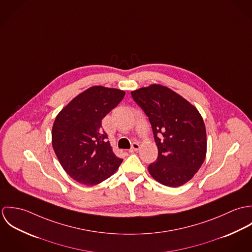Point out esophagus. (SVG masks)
Returning <instances> with one entry per match:
<instances>
[{
	"label": "esophagus",
	"instance_id": "1",
	"mask_svg": "<svg viewBox=\"0 0 252 252\" xmlns=\"http://www.w3.org/2000/svg\"><path fill=\"white\" fill-rule=\"evenodd\" d=\"M140 149V144H138V143H133L132 144V147L130 148V150H129V152H135V151H137V150H139Z\"/></svg>",
	"mask_w": 252,
	"mask_h": 252
}]
</instances>
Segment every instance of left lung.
<instances>
[{"mask_svg":"<svg viewBox=\"0 0 252 252\" xmlns=\"http://www.w3.org/2000/svg\"><path fill=\"white\" fill-rule=\"evenodd\" d=\"M131 95L148 117L158 147L157 160L148 166L149 174L166 186L183 185L198 172L207 154L206 126L200 112L160 84L140 88Z\"/></svg>","mask_w":252,"mask_h":252,"instance_id":"obj_1","label":"left lung"}]
</instances>
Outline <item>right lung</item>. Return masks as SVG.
Masks as SVG:
<instances>
[{
  "label": "right lung",
  "instance_id": "obj_1",
  "mask_svg": "<svg viewBox=\"0 0 252 252\" xmlns=\"http://www.w3.org/2000/svg\"><path fill=\"white\" fill-rule=\"evenodd\" d=\"M125 92L92 86L63 108L52 127L54 152L72 180L92 186L108 179L123 159L112 151L102 119L123 99Z\"/></svg>",
  "mask_w": 252,
  "mask_h": 252
}]
</instances>
